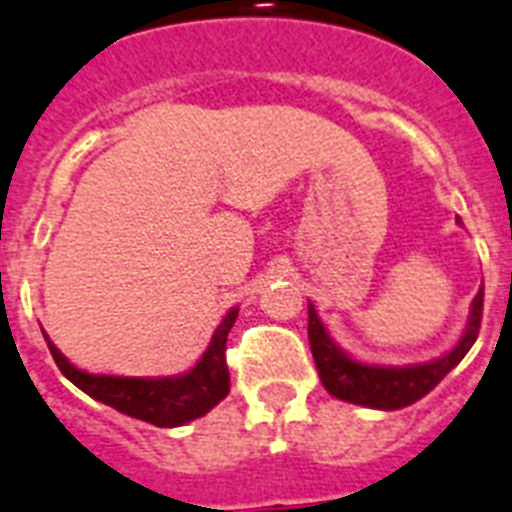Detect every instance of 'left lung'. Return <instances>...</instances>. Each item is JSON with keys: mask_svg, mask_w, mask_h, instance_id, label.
Wrapping results in <instances>:
<instances>
[{"mask_svg": "<svg viewBox=\"0 0 512 512\" xmlns=\"http://www.w3.org/2000/svg\"><path fill=\"white\" fill-rule=\"evenodd\" d=\"M481 313H484V289L476 294L471 305V318L465 328L463 339L455 344V350L442 355L439 360L418 365H402V368H386V365H365L344 355L331 336L326 334L321 318L310 305L307 315V336H310V350L315 357V368L321 376L328 394H334L339 400L352 402V405L376 407V410H400V407L413 405L421 397L434 389L447 373L455 368L471 350L481 328Z\"/></svg>", "mask_w": 512, "mask_h": 512, "instance_id": "left-lung-1", "label": "left lung"}]
</instances>
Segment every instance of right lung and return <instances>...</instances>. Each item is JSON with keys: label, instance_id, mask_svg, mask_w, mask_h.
<instances>
[{"label": "right lung", "instance_id": "1", "mask_svg": "<svg viewBox=\"0 0 512 512\" xmlns=\"http://www.w3.org/2000/svg\"><path fill=\"white\" fill-rule=\"evenodd\" d=\"M239 310L220 321L215 328L213 342L207 347L194 368L184 376L170 378H123V376H94V373L78 371L76 365H70L62 352L47 339L49 352L54 363L62 371V376L70 378L73 384L86 392L94 400L115 407L120 413L147 421L160 429H173L181 423H189L207 410H213L231 389L226 365V339L228 331L234 326Z\"/></svg>", "mask_w": 512, "mask_h": 512}]
</instances>
